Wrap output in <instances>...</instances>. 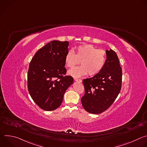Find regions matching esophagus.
<instances>
[{"mask_svg": "<svg viewBox=\"0 0 147 147\" xmlns=\"http://www.w3.org/2000/svg\"><path fill=\"white\" fill-rule=\"evenodd\" d=\"M74 81H77V82H82V80H81V79H77V78H74Z\"/></svg>", "mask_w": 147, "mask_h": 147, "instance_id": "34e87169", "label": "esophagus"}]
</instances>
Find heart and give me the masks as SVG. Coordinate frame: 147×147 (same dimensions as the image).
Segmentation results:
<instances>
[{"label": "heart", "instance_id": "b5f03b06", "mask_svg": "<svg viewBox=\"0 0 147 147\" xmlns=\"http://www.w3.org/2000/svg\"><path fill=\"white\" fill-rule=\"evenodd\" d=\"M107 55L103 50L98 49L90 44L81 45L76 48V53L69 51L65 57V63L69 68L73 67L79 63L81 65L69 71V74L79 77L87 74L94 76L98 74L104 67Z\"/></svg>", "mask_w": 147, "mask_h": 147}]
</instances>
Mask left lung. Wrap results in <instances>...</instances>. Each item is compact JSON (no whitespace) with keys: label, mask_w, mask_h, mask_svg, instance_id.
<instances>
[{"label":"left lung","mask_w":147,"mask_h":147,"mask_svg":"<svg viewBox=\"0 0 147 147\" xmlns=\"http://www.w3.org/2000/svg\"><path fill=\"white\" fill-rule=\"evenodd\" d=\"M105 65L94 77L84 79L85 94L82 105L87 112L99 114L107 110L117 97L121 88L122 69L116 52L107 51Z\"/></svg>","instance_id":"8db88e82"}]
</instances>
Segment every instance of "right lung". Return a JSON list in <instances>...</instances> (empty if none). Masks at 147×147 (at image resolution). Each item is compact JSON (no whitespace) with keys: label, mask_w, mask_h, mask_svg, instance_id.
I'll use <instances>...</instances> for the list:
<instances>
[{"label":"right lung","mask_w":147,"mask_h":147,"mask_svg":"<svg viewBox=\"0 0 147 147\" xmlns=\"http://www.w3.org/2000/svg\"><path fill=\"white\" fill-rule=\"evenodd\" d=\"M69 42L52 40L32 58L27 73L30 95L42 109L51 111L60 107L64 94L73 82L66 76L65 57Z\"/></svg>","instance_id":"obj_1"}]
</instances>
